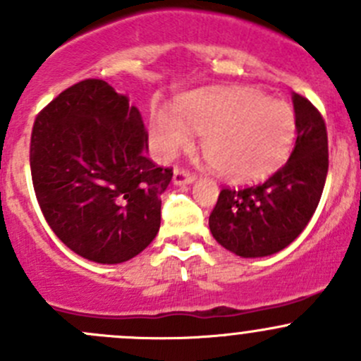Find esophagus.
<instances>
[{
	"label": "esophagus",
	"instance_id": "obj_1",
	"mask_svg": "<svg viewBox=\"0 0 361 361\" xmlns=\"http://www.w3.org/2000/svg\"><path fill=\"white\" fill-rule=\"evenodd\" d=\"M194 180H195V174H192L190 171L180 169V167H176V169H174V174H173L174 185H188V183H192Z\"/></svg>",
	"mask_w": 361,
	"mask_h": 361
}]
</instances>
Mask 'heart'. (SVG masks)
Wrapping results in <instances>:
<instances>
[{
  "label": "heart",
  "instance_id": "1",
  "mask_svg": "<svg viewBox=\"0 0 361 361\" xmlns=\"http://www.w3.org/2000/svg\"><path fill=\"white\" fill-rule=\"evenodd\" d=\"M204 134L202 154L211 169L231 183H250L278 171L297 137V116L283 101L245 87L197 92L178 104V116L155 110L152 140L162 159L190 147Z\"/></svg>",
  "mask_w": 361,
  "mask_h": 361
}]
</instances>
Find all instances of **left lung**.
I'll return each instance as SVG.
<instances>
[{"mask_svg":"<svg viewBox=\"0 0 361 361\" xmlns=\"http://www.w3.org/2000/svg\"><path fill=\"white\" fill-rule=\"evenodd\" d=\"M297 141L288 162L253 187L221 188L209 214L218 245L245 258L278 253L295 241L322 199L329 173V136L318 108L293 94Z\"/></svg>","mask_w":361,"mask_h":361,"instance_id":"obj_1","label":"left lung"}]
</instances>
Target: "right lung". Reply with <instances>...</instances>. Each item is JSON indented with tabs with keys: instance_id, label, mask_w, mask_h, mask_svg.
<instances>
[{
	"instance_id": "1",
	"label": "right lung",
	"mask_w": 361,
	"mask_h": 361,
	"mask_svg": "<svg viewBox=\"0 0 361 361\" xmlns=\"http://www.w3.org/2000/svg\"><path fill=\"white\" fill-rule=\"evenodd\" d=\"M147 150L140 110L104 80L75 83L38 113L29 148L32 187L69 250L122 264L154 241L173 169L159 167Z\"/></svg>"
}]
</instances>
